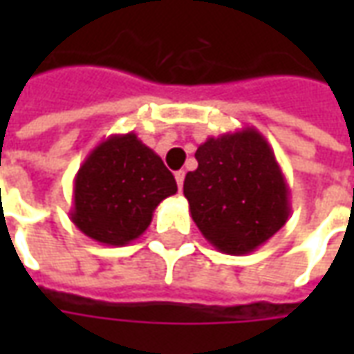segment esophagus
I'll list each match as a JSON object with an SVG mask.
<instances>
[{"mask_svg":"<svg viewBox=\"0 0 354 354\" xmlns=\"http://www.w3.org/2000/svg\"><path fill=\"white\" fill-rule=\"evenodd\" d=\"M174 178H176L178 189H180V192H182V187H184V178H185V172H184V170H178L176 174H174Z\"/></svg>","mask_w":354,"mask_h":354,"instance_id":"esophagus-1","label":"esophagus"}]
</instances>
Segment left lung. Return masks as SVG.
I'll list each match as a JSON object with an SVG mask.
<instances>
[{"label":"left lung","mask_w":354,"mask_h":354,"mask_svg":"<svg viewBox=\"0 0 354 354\" xmlns=\"http://www.w3.org/2000/svg\"><path fill=\"white\" fill-rule=\"evenodd\" d=\"M199 167L184 195L203 237L231 256L266 245L290 216V187L273 147L254 127L210 136L197 147Z\"/></svg>","instance_id":"1"}]
</instances>
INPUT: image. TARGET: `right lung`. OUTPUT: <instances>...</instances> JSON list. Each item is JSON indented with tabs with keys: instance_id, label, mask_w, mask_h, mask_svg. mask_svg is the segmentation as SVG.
Wrapping results in <instances>:
<instances>
[{
	"instance_id": "1",
	"label": "right lung",
	"mask_w": 354,
	"mask_h": 354,
	"mask_svg": "<svg viewBox=\"0 0 354 354\" xmlns=\"http://www.w3.org/2000/svg\"><path fill=\"white\" fill-rule=\"evenodd\" d=\"M176 192L172 172L134 132L111 134L75 174L70 220L96 243L124 246L149 227L155 208Z\"/></svg>"
}]
</instances>
